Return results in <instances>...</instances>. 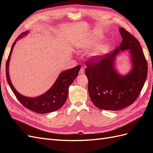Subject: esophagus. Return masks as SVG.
Wrapping results in <instances>:
<instances>
[{
    "label": "esophagus",
    "mask_w": 153,
    "mask_h": 153,
    "mask_svg": "<svg viewBox=\"0 0 153 153\" xmlns=\"http://www.w3.org/2000/svg\"><path fill=\"white\" fill-rule=\"evenodd\" d=\"M84 69H85V68H84V67H82L81 68H80V74H84Z\"/></svg>",
    "instance_id": "1"
}]
</instances>
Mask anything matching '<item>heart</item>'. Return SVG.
I'll list each match as a JSON object with an SVG mask.
<instances>
[{
    "label": "heart",
    "mask_w": 153,
    "mask_h": 153,
    "mask_svg": "<svg viewBox=\"0 0 153 153\" xmlns=\"http://www.w3.org/2000/svg\"><path fill=\"white\" fill-rule=\"evenodd\" d=\"M96 43V41L94 40V39H91V43H90V45L87 46V48H91L93 46H94ZM108 47H109V45L108 43H106L105 45H103V46H101L100 47H99L98 49L96 50V52H95V54H100V53H105L106 52V51H107V50L108 49Z\"/></svg>",
    "instance_id": "obj_1"
}]
</instances>
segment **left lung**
Segmentation results:
<instances>
[{
	"mask_svg": "<svg viewBox=\"0 0 153 153\" xmlns=\"http://www.w3.org/2000/svg\"><path fill=\"white\" fill-rule=\"evenodd\" d=\"M122 42L119 48L102 57H92L85 61L91 100L100 109L119 110L135 102L147 76V62L139 41L123 27L119 29ZM130 49L132 70L121 76L113 68L114 56L119 50Z\"/></svg>",
	"mask_w": 153,
	"mask_h": 153,
	"instance_id": "obj_1",
	"label": "left lung"
}]
</instances>
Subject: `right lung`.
I'll use <instances>...</instances> for the list:
<instances>
[{"instance_id": "add662e5", "label": "right lung", "mask_w": 153, "mask_h": 153, "mask_svg": "<svg viewBox=\"0 0 153 153\" xmlns=\"http://www.w3.org/2000/svg\"><path fill=\"white\" fill-rule=\"evenodd\" d=\"M25 34V32H24L20 35L16 41ZM16 41L12 45L6 65L7 81L16 98L25 107L36 113L47 114L54 112L61 108L66 102L68 98L69 86L72 84L75 78L78 76V73L80 69V66L78 65L75 68L68 69L61 73L52 88L47 92H45L44 94L37 98H27V97L23 96L18 93L14 88L11 82L10 75H9V62H10L12 50L15 45Z\"/></svg>"}]
</instances>
